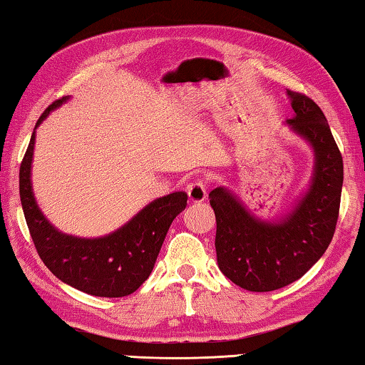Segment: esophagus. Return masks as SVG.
<instances>
[{
    "label": "esophagus",
    "instance_id": "1",
    "mask_svg": "<svg viewBox=\"0 0 365 365\" xmlns=\"http://www.w3.org/2000/svg\"><path fill=\"white\" fill-rule=\"evenodd\" d=\"M187 195L192 202H203L207 199V184L203 179H197L195 182H190L187 187Z\"/></svg>",
    "mask_w": 365,
    "mask_h": 365
}]
</instances>
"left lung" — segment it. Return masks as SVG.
Listing matches in <instances>:
<instances>
[{
	"instance_id": "left-lung-1",
	"label": "left lung",
	"mask_w": 365,
	"mask_h": 365,
	"mask_svg": "<svg viewBox=\"0 0 365 365\" xmlns=\"http://www.w3.org/2000/svg\"><path fill=\"white\" fill-rule=\"evenodd\" d=\"M287 94L295 112L287 123L314 150V173L306 194L285 218L264 221L229 189L210 192L220 269L250 292H272L303 277L327 250L340 212L343 158L327 118L308 96Z\"/></svg>"
}]
</instances>
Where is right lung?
Segmentation results:
<instances>
[{"mask_svg": "<svg viewBox=\"0 0 365 365\" xmlns=\"http://www.w3.org/2000/svg\"><path fill=\"white\" fill-rule=\"evenodd\" d=\"M67 99L54 101L38 118L35 130L49 112ZM34 149L35 131L19 171V192L31 240L43 263L57 279L88 295H131L150 276L173 220L187 205V194L173 192L160 197L104 237H75L56 229L38 208L30 179Z\"/></svg>", "mask_w": 365, "mask_h": 365, "instance_id": "right-lung-1", "label": "right lung"}]
</instances>
